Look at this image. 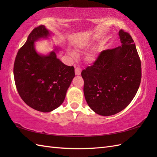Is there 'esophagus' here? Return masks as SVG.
Wrapping results in <instances>:
<instances>
[{
    "instance_id": "obj_1",
    "label": "esophagus",
    "mask_w": 157,
    "mask_h": 157,
    "mask_svg": "<svg viewBox=\"0 0 157 157\" xmlns=\"http://www.w3.org/2000/svg\"><path fill=\"white\" fill-rule=\"evenodd\" d=\"M81 74V69H80L78 67H75V75H80Z\"/></svg>"
}]
</instances>
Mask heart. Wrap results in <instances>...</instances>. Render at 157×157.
Masks as SVG:
<instances>
[{
    "mask_svg": "<svg viewBox=\"0 0 157 157\" xmlns=\"http://www.w3.org/2000/svg\"><path fill=\"white\" fill-rule=\"evenodd\" d=\"M86 45L82 46V48H84V47H86ZM70 54L72 55V56H74V53L72 52H70ZM96 59H97V54H96V52H92V53H90L87 56V59L89 61H90V62H93V61H96Z\"/></svg>",
    "mask_w": 157,
    "mask_h": 157,
    "instance_id": "heart-1",
    "label": "heart"
}]
</instances>
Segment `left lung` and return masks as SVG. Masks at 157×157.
<instances>
[{"mask_svg": "<svg viewBox=\"0 0 157 157\" xmlns=\"http://www.w3.org/2000/svg\"><path fill=\"white\" fill-rule=\"evenodd\" d=\"M118 35L121 46L102 51L81 73L88 105L101 116L115 115L125 109L141 82V61L134 42L122 29Z\"/></svg>", "mask_w": 157, "mask_h": 157, "instance_id": "obj_1", "label": "left lung"}]
</instances>
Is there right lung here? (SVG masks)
<instances>
[{
	"instance_id": "1",
	"label": "right lung",
	"mask_w": 157,
	"mask_h": 157,
	"mask_svg": "<svg viewBox=\"0 0 157 157\" xmlns=\"http://www.w3.org/2000/svg\"><path fill=\"white\" fill-rule=\"evenodd\" d=\"M51 32L44 25L35 28L19 50L13 65L17 92L27 105L43 113L54 110L63 103L75 77L73 66H67L57 58L55 51L38 53L35 42L48 39ZM58 48L54 50H58Z\"/></svg>"
}]
</instances>
